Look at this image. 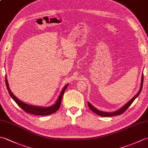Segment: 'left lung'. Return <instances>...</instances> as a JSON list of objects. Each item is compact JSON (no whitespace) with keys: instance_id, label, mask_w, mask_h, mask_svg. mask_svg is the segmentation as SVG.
Instances as JSON below:
<instances>
[{"instance_id":"obj_1","label":"left lung","mask_w":148,"mask_h":148,"mask_svg":"<svg viewBox=\"0 0 148 148\" xmlns=\"http://www.w3.org/2000/svg\"><path fill=\"white\" fill-rule=\"evenodd\" d=\"M143 81H144V77H143V75L142 76V80H141V84H140V90H139V92L137 93V94L136 95H135L132 99L129 102H128L126 104H125L124 106H123V108H121V109H119L118 111H116L115 112H102V111H100L99 110L95 109L94 107L91 104L90 102H88V107L90 108V109L92 110V111L95 112V114H97V115H99V116H117V115H120L121 114H123L126 110L129 108V106L132 103V102L134 101V100L136 99L137 97L139 95V94L141 92V90H142L143 88Z\"/></svg>"}]
</instances>
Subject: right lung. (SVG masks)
I'll use <instances>...</instances> for the list:
<instances>
[{
	"mask_svg": "<svg viewBox=\"0 0 148 148\" xmlns=\"http://www.w3.org/2000/svg\"><path fill=\"white\" fill-rule=\"evenodd\" d=\"M5 84H6V86H7L9 95H10V96L12 97V99L16 102V103L24 111L29 113V114H32L39 115V116H47V115L53 114V113H54L57 111V110L60 108V107L63 95H64L65 90L67 89V85H65V86L63 88L60 95V96L58 97L57 101L56 102V103L54 105L48 107V108H42V107L28 105L27 103L20 101L17 97H16L14 95V94L12 93L11 92V91L10 90V88H9V84L7 80V77H5Z\"/></svg>",
	"mask_w": 148,
	"mask_h": 148,
	"instance_id": "1",
	"label": "right lung"
}]
</instances>
